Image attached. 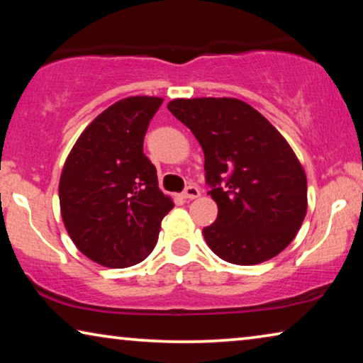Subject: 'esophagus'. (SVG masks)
<instances>
[{
    "label": "esophagus",
    "mask_w": 363,
    "mask_h": 363,
    "mask_svg": "<svg viewBox=\"0 0 363 363\" xmlns=\"http://www.w3.org/2000/svg\"><path fill=\"white\" fill-rule=\"evenodd\" d=\"M199 196H200V190L195 186H189L182 192V199H186V200H194V199H199Z\"/></svg>",
    "instance_id": "1"
}]
</instances>
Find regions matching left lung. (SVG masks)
Here are the masks:
<instances>
[{
    "label": "left lung",
    "mask_w": 363,
    "mask_h": 363,
    "mask_svg": "<svg viewBox=\"0 0 363 363\" xmlns=\"http://www.w3.org/2000/svg\"><path fill=\"white\" fill-rule=\"evenodd\" d=\"M168 110L203 149L218 205L216 223L203 229L213 253L238 266L281 253L307 213L306 173L286 139L235 97L173 99Z\"/></svg>",
    "instance_id": "1"
}]
</instances>
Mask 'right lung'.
I'll use <instances>...</instances> for the list:
<instances>
[{
	"label": "right lung",
	"mask_w": 363,
	"mask_h": 363,
	"mask_svg": "<svg viewBox=\"0 0 363 363\" xmlns=\"http://www.w3.org/2000/svg\"><path fill=\"white\" fill-rule=\"evenodd\" d=\"M162 102L153 96L115 102L86 126L64 163V225L75 247L104 267L144 261L174 206L158 189L157 169L143 152L149 121Z\"/></svg>",
	"instance_id": "obj_1"
}]
</instances>
